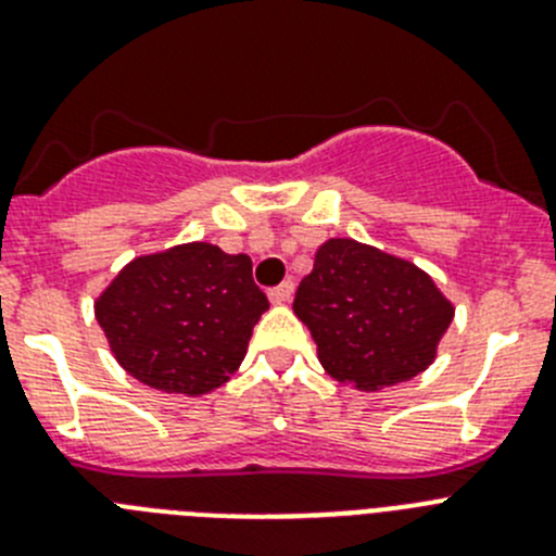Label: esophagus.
I'll return each instance as SVG.
<instances>
[{"label":"esophagus","instance_id":"34e87169","mask_svg":"<svg viewBox=\"0 0 556 556\" xmlns=\"http://www.w3.org/2000/svg\"><path fill=\"white\" fill-rule=\"evenodd\" d=\"M294 294V283L292 281H283L281 287L269 289V301L273 303H289Z\"/></svg>","mask_w":556,"mask_h":556}]
</instances>
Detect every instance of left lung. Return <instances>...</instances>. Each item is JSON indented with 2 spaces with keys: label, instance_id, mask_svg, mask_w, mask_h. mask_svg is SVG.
I'll return each instance as SVG.
<instances>
[{
  "label": "left lung",
  "instance_id": "8db88e82",
  "mask_svg": "<svg viewBox=\"0 0 556 556\" xmlns=\"http://www.w3.org/2000/svg\"><path fill=\"white\" fill-rule=\"evenodd\" d=\"M326 372L356 390L409 381L434 362L454 306L412 262L353 239H328L292 303Z\"/></svg>",
  "mask_w": 556,
  "mask_h": 556
}]
</instances>
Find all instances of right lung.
I'll use <instances>...</instances> for the list:
<instances>
[{"label": "right lung", "instance_id": "add662e5", "mask_svg": "<svg viewBox=\"0 0 556 556\" xmlns=\"http://www.w3.org/2000/svg\"><path fill=\"white\" fill-rule=\"evenodd\" d=\"M267 308L250 255L205 242L132 258L94 303L116 362L141 384L178 395L223 387Z\"/></svg>", "mask_w": 556, "mask_h": 556}]
</instances>
